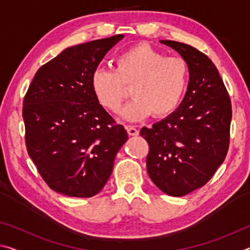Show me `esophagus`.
<instances>
[{
  "mask_svg": "<svg viewBox=\"0 0 250 250\" xmlns=\"http://www.w3.org/2000/svg\"><path fill=\"white\" fill-rule=\"evenodd\" d=\"M126 131H128L129 135H133V137L139 134V130L134 125H126Z\"/></svg>",
  "mask_w": 250,
  "mask_h": 250,
  "instance_id": "34e87169",
  "label": "esophagus"
}]
</instances>
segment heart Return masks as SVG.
Returning a JSON list of instances; mask_svg holds the SVG:
<instances>
[{"label": "heart", "instance_id": "b5f03b06", "mask_svg": "<svg viewBox=\"0 0 250 250\" xmlns=\"http://www.w3.org/2000/svg\"><path fill=\"white\" fill-rule=\"evenodd\" d=\"M115 69L99 67L91 75V88L98 103L117 112L132 86L133 99L122 110L128 121H140L151 113L155 118L171 115L179 107L188 89L189 69L182 57L168 56L146 44H139L121 53Z\"/></svg>", "mask_w": 250, "mask_h": 250}]
</instances>
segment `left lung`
I'll list each match as a JSON object with an SVG mask.
<instances>
[{"label": "left lung", "mask_w": 250, "mask_h": 250, "mask_svg": "<svg viewBox=\"0 0 250 250\" xmlns=\"http://www.w3.org/2000/svg\"><path fill=\"white\" fill-rule=\"evenodd\" d=\"M176 50L189 69L179 108L140 131L149 143L146 170L152 182L171 196H184L208 182L229 146L231 104L216 66L200 50L160 41Z\"/></svg>", "instance_id": "1"}]
</instances>
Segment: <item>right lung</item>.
<instances>
[{
    "label": "right lung",
    "instance_id": "obj_1",
    "mask_svg": "<svg viewBox=\"0 0 250 250\" xmlns=\"http://www.w3.org/2000/svg\"><path fill=\"white\" fill-rule=\"evenodd\" d=\"M124 35L65 50L37 70L23 101L25 143L50 188L70 197L98 194L128 140L96 99L91 75Z\"/></svg>",
    "mask_w": 250,
    "mask_h": 250
}]
</instances>
